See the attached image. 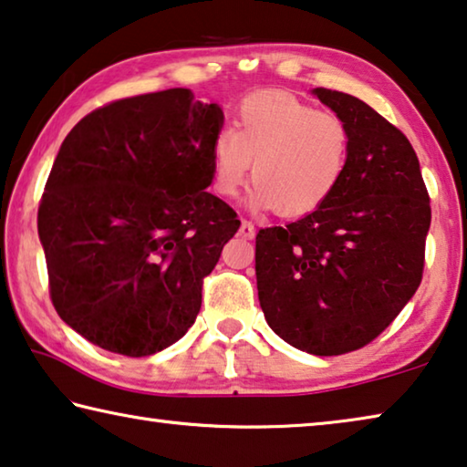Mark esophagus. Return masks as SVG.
<instances>
[{
    "label": "esophagus",
    "mask_w": 467,
    "mask_h": 467,
    "mask_svg": "<svg viewBox=\"0 0 467 467\" xmlns=\"http://www.w3.org/2000/svg\"><path fill=\"white\" fill-rule=\"evenodd\" d=\"M240 235H242V238H248V240L254 238V223H253V221H246V219L242 221Z\"/></svg>",
    "instance_id": "esophagus-1"
}]
</instances>
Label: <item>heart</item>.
Returning a JSON list of instances; mask_svg holds the SVG:
<instances>
[{
  "instance_id": "b5f03b06",
  "label": "heart",
  "mask_w": 467,
  "mask_h": 467,
  "mask_svg": "<svg viewBox=\"0 0 467 467\" xmlns=\"http://www.w3.org/2000/svg\"><path fill=\"white\" fill-rule=\"evenodd\" d=\"M213 190L234 198L253 162L250 204L282 217L321 209L340 188L350 159V131L334 112H321L290 93L244 99L232 129L213 140Z\"/></svg>"
}]
</instances>
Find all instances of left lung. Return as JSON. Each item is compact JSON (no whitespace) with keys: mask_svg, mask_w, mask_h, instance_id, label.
I'll use <instances>...</instances> for the list:
<instances>
[{"mask_svg":"<svg viewBox=\"0 0 467 467\" xmlns=\"http://www.w3.org/2000/svg\"><path fill=\"white\" fill-rule=\"evenodd\" d=\"M347 123L350 159L327 202L256 234V288L271 329L332 357L376 340L420 288L430 196L400 129L348 93L317 88Z\"/></svg>","mask_w":467,"mask_h":467,"instance_id":"obj_1","label":"left lung"}]
</instances>
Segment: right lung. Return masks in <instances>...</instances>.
I'll return each mask as SVG.
<instances>
[{
  "label": "right lung",
  "instance_id": "1",
  "mask_svg": "<svg viewBox=\"0 0 467 467\" xmlns=\"http://www.w3.org/2000/svg\"><path fill=\"white\" fill-rule=\"evenodd\" d=\"M221 123L217 104L175 88L99 106L62 141L37 213L49 298L99 348L148 357L196 321L240 227L204 192Z\"/></svg>",
  "mask_w": 467,
  "mask_h": 467
}]
</instances>
